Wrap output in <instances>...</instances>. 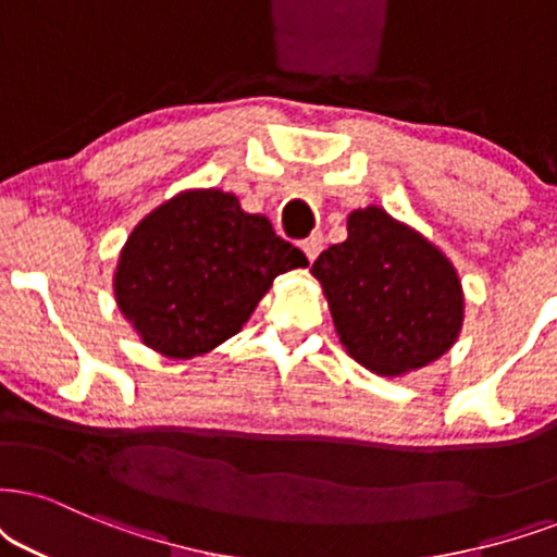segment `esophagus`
Returning a JSON list of instances; mask_svg holds the SVG:
<instances>
[{
  "label": "esophagus",
  "instance_id": "esophagus-1",
  "mask_svg": "<svg viewBox=\"0 0 557 557\" xmlns=\"http://www.w3.org/2000/svg\"><path fill=\"white\" fill-rule=\"evenodd\" d=\"M300 249L306 251L308 262H313V259L319 257V255H321V249H323V236H321V234H313V236H308L306 242L300 244Z\"/></svg>",
  "mask_w": 557,
  "mask_h": 557
}]
</instances>
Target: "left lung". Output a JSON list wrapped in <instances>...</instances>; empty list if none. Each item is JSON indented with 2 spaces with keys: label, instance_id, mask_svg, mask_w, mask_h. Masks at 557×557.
Returning <instances> with one entry per match:
<instances>
[{
  "label": "left lung",
  "instance_id": "8db88e82",
  "mask_svg": "<svg viewBox=\"0 0 557 557\" xmlns=\"http://www.w3.org/2000/svg\"><path fill=\"white\" fill-rule=\"evenodd\" d=\"M351 360L396 377L440 360L460 336L466 298L453 262L383 208L351 210L347 242L311 267Z\"/></svg>",
  "mask_w": 557,
  "mask_h": 557
}]
</instances>
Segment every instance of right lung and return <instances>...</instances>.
<instances>
[{
  "mask_svg": "<svg viewBox=\"0 0 557 557\" xmlns=\"http://www.w3.org/2000/svg\"><path fill=\"white\" fill-rule=\"evenodd\" d=\"M308 267L300 249L223 189H185L131 231L112 293L140 342L193 360L238 334L274 277Z\"/></svg>",
  "mask_w": 557,
  "mask_h": 557,
  "instance_id": "obj_1",
  "label": "right lung"
}]
</instances>
